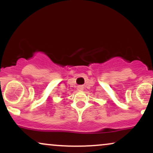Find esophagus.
Returning <instances> with one entry per match:
<instances>
[{
  "label": "esophagus",
  "instance_id": "1",
  "mask_svg": "<svg viewBox=\"0 0 153 153\" xmlns=\"http://www.w3.org/2000/svg\"><path fill=\"white\" fill-rule=\"evenodd\" d=\"M78 91H82V90H83V87L81 86V85H79V86H78Z\"/></svg>",
  "mask_w": 153,
  "mask_h": 153
}]
</instances>
